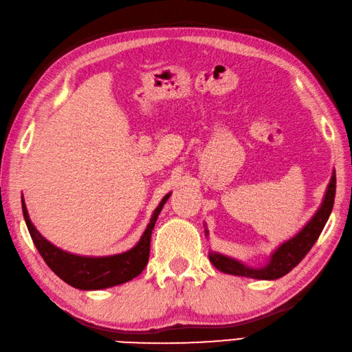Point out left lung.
<instances>
[{
    "label": "left lung",
    "instance_id": "1",
    "mask_svg": "<svg viewBox=\"0 0 352 352\" xmlns=\"http://www.w3.org/2000/svg\"><path fill=\"white\" fill-rule=\"evenodd\" d=\"M334 197L336 171L331 176V182L328 185L324 202H322L318 212L314 214V217L308 221L305 228L296 236H293L292 240L285 241L284 245L278 248L276 252L272 255V260L266 267L250 269L246 267L245 264L232 260V258H228L216 252H210V261L216 269L225 272V274L236 276H248L255 279H276L287 275L293 267H296L298 264L302 261V258L308 252H310V249L319 239L320 232L324 231V226L327 223L329 214L333 211Z\"/></svg>",
    "mask_w": 352,
    "mask_h": 352
}]
</instances>
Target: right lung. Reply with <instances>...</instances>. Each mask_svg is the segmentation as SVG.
Segmentation results:
<instances>
[{"label":"right lung","instance_id":"right-lung-1","mask_svg":"<svg viewBox=\"0 0 352 352\" xmlns=\"http://www.w3.org/2000/svg\"><path fill=\"white\" fill-rule=\"evenodd\" d=\"M168 197L170 195L164 197L160 206L155 210L152 219H150V223L147 225V229L142 234L138 245L124 254L102 258L78 256L63 252L59 248L53 246L52 243L47 241L44 236L36 231V228L30 221V217H28L24 199L21 202H23V212L28 232H30L36 249L39 250L41 256L44 258L48 267L67 284L76 287V289L98 290L131 281V279L136 278L144 270L148 263L152 231L155 228L156 219L160 216L162 206L167 202Z\"/></svg>","mask_w":352,"mask_h":352}]
</instances>
